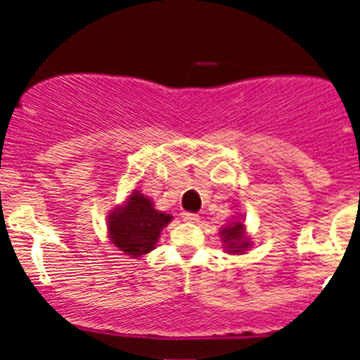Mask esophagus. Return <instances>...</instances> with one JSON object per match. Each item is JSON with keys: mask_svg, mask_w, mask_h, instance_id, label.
<instances>
[{"mask_svg": "<svg viewBox=\"0 0 360 360\" xmlns=\"http://www.w3.org/2000/svg\"><path fill=\"white\" fill-rule=\"evenodd\" d=\"M183 220L188 223H196L198 220H200V217H198L196 213H183Z\"/></svg>", "mask_w": 360, "mask_h": 360, "instance_id": "1", "label": "esophagus"}]
</instances>
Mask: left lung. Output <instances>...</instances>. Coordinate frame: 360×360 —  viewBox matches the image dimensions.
Wrapping results in <instances>:
<instances>
[{
    "label": "left lung",
    "mask_w": 360,
    "mask_h": 360,
    "mask_svg": "<svg viewBox=\"0 0 360 360\" xmlns=\"http://www.w3.org/2000/svg\"><path fill=\"white\" fill-rule=\"evenodd\" d=\"M221 240L225 242V249L230 254H242L243 250L249 249V240L245 238V232H243V223L235 221L230 223L229 226L220 230Z\"/></svg>",
    "instance_id": "8db88e82"
}]
</instances>
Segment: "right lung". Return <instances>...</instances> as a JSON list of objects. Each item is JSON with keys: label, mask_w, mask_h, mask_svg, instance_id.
Listing matches in <instances>:
<instances>
[{"label": "right lung", "mask_w": 360, "mask_h": 360, "mask_svg": "<svg viewBox=\"0 0 360 360\" xmlns=\"http://www.w3.org/2000/svg\"><path fill=\"white\" fill-rule=\"evenodd\" d=\"M108 220L111 243L135 259L155 249L160 232L171 221V214L157 212L146 194L135 189L122 208L113 210Z\"/></svg>", "instance_id": "add662e5"}]
</instances>
